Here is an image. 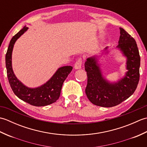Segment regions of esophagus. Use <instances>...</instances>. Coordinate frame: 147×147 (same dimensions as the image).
Masks as SVG:
<instances>
[{"label": "esophagus", "mask_w": 147, "mask_h": 147, "mask_svg": "<svg viewBox=\"0 0 147 147\" xmlns=\"http://www.w3.org/2000/svg\"><path fill=\"white\" fill-rule=\"evenodd\" d=\"M82 59H79L78 60L76 61L75 64H74V69H79L82 68Z\"/></svg>", "instance_id": "esophagus-1"}]
</instances>
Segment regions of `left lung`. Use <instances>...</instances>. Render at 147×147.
<instances>
[{"mask_svg": "<svg viewBox=\"0 0 147 147\" xmlns=\"http://www.w3.org/2000/svg\"><path fill=\"white\" fill-rule=\"evenodd\" d=\"M119 29L121 35L116 48L126 58L127 71L125 76L117 82H110L103 76L97 55L88 58L85 62L88 76L85 93L89 100L95 105L111 107L119 104L132 95L138 86L140 66L138 47L129 34L122 28Z\"/></svg>", "mask_w": 147, "mask_h": 147, "instance_id": "obj_1", "label": "left lung"}]
</instances>
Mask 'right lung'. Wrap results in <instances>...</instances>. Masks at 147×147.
Returning <instances> with one entry per match:
<instances>
[{
	"instance_id": "add662e5",
	"label": "right lung",
	"mask_w": 147,
	"mask_h": 147,
	"mask_svg": "<svg viewBox=\"0 0 147 147\" xmlns=\"http://www.w3.org/2000/svg\"><path fill=\"white\" fill-rule=\"evenodd\" d=\"M28 29L26 26L12 37L5 55V65L9 84L12 91L19 98L36 107L48 105L57 100L63 83L73 67L66 65L59 67L49 81L36 88H29L19 80L12 70V53L16 40Z\"/></svg>"
}]
</instances>
